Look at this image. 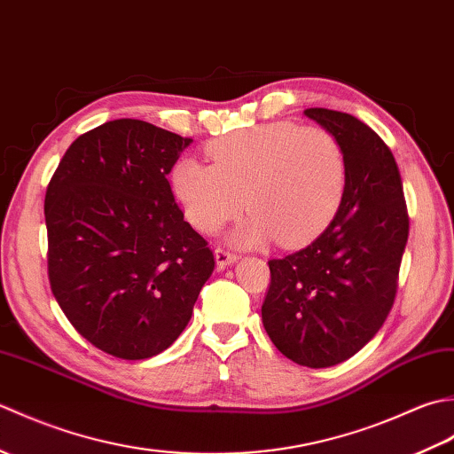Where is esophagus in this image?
I'll return each mask as SVG.
<instances>
[{"mask_svg":"<svg viewBox=\"0 0 454 454\" xmlns=\"http://www.w3.org/2000/svg\"><path fill=\"white\" fill-rule=\"evenodd\" d=\"M215 259H216V265L220 269H224V267L234 265L238 262V255L232 254V252H228V249H224V247H216L215 249Z\"/></svg>","mask_w":454,"mask_h":454,"instance_id":"esophagus-1","label":"esophagus"}]
</instances>
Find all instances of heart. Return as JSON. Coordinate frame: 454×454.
I'll return each instance as SVG.
<instances>
[{
  "mask_svg": "<svg viewBox=\"0 0 454 454\" xmlns=\"http://www.w3.org/2000/svg\"><path fill=\"white\" fill-rule=\"evenodd\" d=\"M212 166L183 158L171 169L173 195L189 222L212 234L242 207L249 216L232 242L262 246L277 236L296 246L330 224L343 199L347 161L332 132L294 122L259 124L215 140Z\"/></svg>",
  "mask_w": 454,
  "mask_h": 454,
  "instance_id": "heart-1",
  "label": "heart"
}]
</instances>
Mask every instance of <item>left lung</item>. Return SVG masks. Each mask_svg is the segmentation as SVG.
Segmentation results:
<instances>
[{
  "label": "left lung",
  "instance_id": "obj_1",
  "mask_svg": "<svg viewBox=\"0 0 454 454\" xmlns=\"http://www.w3.org/2000/svg\"><path fill=\"white\" fill-rule=\"evenodd\" d=\"M304 114L340 140L345 191L310 246L269 262L262 320L285 356L325 369L361 351L387 320L410 220L396 160L379 134L347 113L314 107Z\"/></svg>",
  "mask_w": 454,
  "mask_h": 454
}]
</instances>
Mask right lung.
<instances>
[{
	"instance_id": "right-lung-1",
	"label": "right lung",
	"mask_w": 454,
	"mask_h": 454,
	"mask_svg": "<svg viewBox=\"0 0 454 454\" xmlns=\"http://www.w3.org/2000/svg\"><path fill=\"white\" fill-rule=\"evenodd\" d=\"M191 142L144 121H109L66 150L46 189L52 293L80 335L119 359L166 351L215 271L168 181Z\"/></svg>"
}]
</instances>
